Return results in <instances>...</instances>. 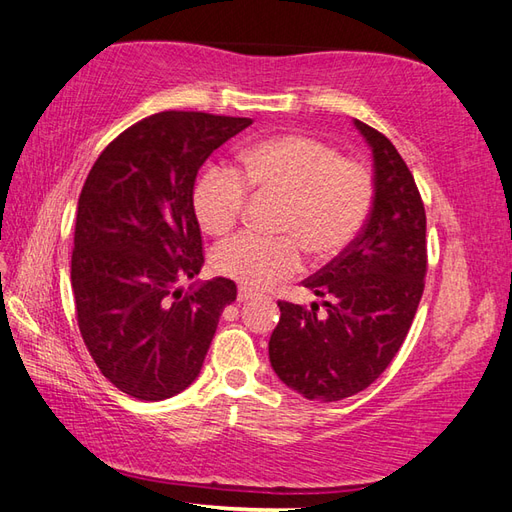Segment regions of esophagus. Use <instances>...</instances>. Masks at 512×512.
Returning a JSON list of instances; mask_svg holds the SVG:
<instances>
[{
  "instance_id": "esophagus-1",
  "label": "esophagus",
  "mask_w": 512,
  "mask_h": 512,
  "mask_svg": "<svg viewBox=\"0 0 512 512\" xmlns=\"http://www.w3.org/2000/svg\"><path fill=\"white\" fill-rule=\"evenodd\" d=\"M252 298H256V291L247 289V287L238 289V302H247V300H252Z\"/></svg>"
}]
</instances>
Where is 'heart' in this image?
<instances>
[{"instance_id":"b5f03b06","label":"heart","mask_w":512,"mask_h":512,"mask_svg":"<svg viewBox=\"0 0 512 512\" xmlns=\"http://www.w3.org/2000/svg\"><path fill=\"white\" fill-rule=\"evenodd\" d=\"M247 186L258 197L282 199L278 238L238 234L212 252L217 274L247 289H263L298 274L304 249L315 260L344 252L366 225L374 181L366 164L342 157L333 144L289 133L258 142L243 153L241 173L210 166L192 190L199 225L223 236L241 221Z\"/></svg>"}]
</instances>
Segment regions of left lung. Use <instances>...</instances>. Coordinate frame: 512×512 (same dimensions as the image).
<instances>
[{"label": "left lung", "mask_w": 512, "mask_h": 512, "mask_svg": "<svg viewBox=\"0 0 512 512\" xmlns=\"http://www.w3.org/2000/svg\"><path fill=\"white\" fill-rule=\"evenodd\" d=\"M355 127L374 157V199L366 225L342 254L302 285L324 298L311 311L278 300L269 361L280 381L311 401H342L390 366L423 298L427 219L412 170L366 122Z\"/></svg>", "instance_id": "obj_1"}]
</instances>
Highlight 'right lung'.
<instances>
[{
  "mask_svg": "<svg viewBox=\"0 0 512 512\" xmlns=\"http://www.w3.org/2000/svg\"><path fill=\"white\" fill-rule=\"evenodd\" d=\"M249 118L162 111L124 129L89 170L76 208V322L102 377L140 401H164L199 377L230 278L181 291L203 265L192 188L214 149Z\"/></svg>",
  "mask_w": 512,
  "mask_h": 512,
  "instance_id": "obj_1",
  "label": "right lung"
}]
</instances>
